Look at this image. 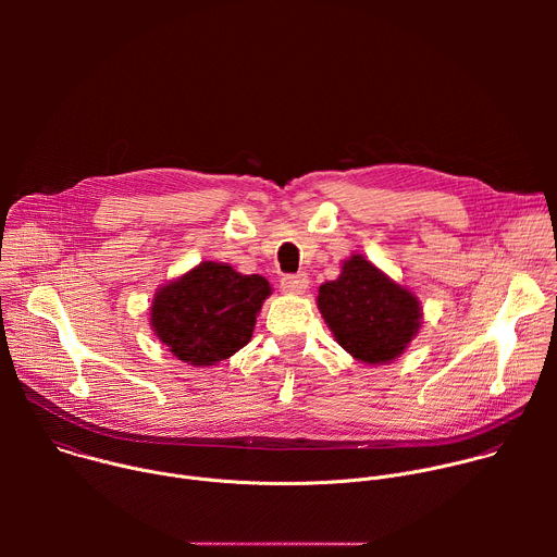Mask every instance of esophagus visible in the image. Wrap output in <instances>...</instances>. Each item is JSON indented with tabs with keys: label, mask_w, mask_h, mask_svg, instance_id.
Segmentation results:
<instances>
[{
	"label": "esophagus",
	"mask_w": 557,
	"mask_h": 557,
	"mask_svg": "<svg viewBox=\"0 0 557 557\" xmlns=\"http://www.w3.org/2000/svg\"><path fill=\"white\" fill-rule=\"evenodd\" d=\"M308 275L306 273H295V275H284L282 280H280V286H282V290H286V293H304L306 288H308Z\"/></svg>",
	"instance_id": "1"
}]
</instances>
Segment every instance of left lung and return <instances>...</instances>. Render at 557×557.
<instances>
[{
  "instance_id": "left-lung-1",
  "label": "left lung",
  "mask_w": 557,
  "mask_h": 557,
  "mask_svg": "<svg viewBox=\"0 0 557 557\" xmlns=\"http://www.w3.org/2000/svg\"><path fill=\"white\" fill-rule=\"evenodd\" d=\"M317 306L339 346L363 363L399 357L421 326L419 299L361 256L346 260L342 275L320 286Z\"/></svg>"
}]
</instances>
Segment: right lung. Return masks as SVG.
I'll return each instance as SVG.
<instances>
[{
	"instance_id": "1",
	"label": "right lung",
	"mask_w": 557,
	"mask_h": 557,
	"mask_svg": "<svg viewBox=\"0 0 557 557\" xmlns=\"http://www.w3.org/2000/svg\"><path fill=\"white\" fill-rule=\"evenodd\" d=\"M271 295L262 275H243L226 264L202 262L163 286L151 301V329L191 366H213L245 348L256 314Z\"/></svg>"
}]
</instances>
